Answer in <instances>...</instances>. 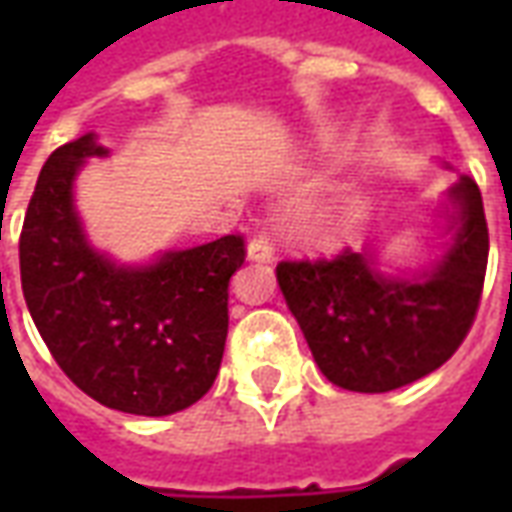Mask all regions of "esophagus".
Here are the masks:
<instances>
[{
    "label": "esophagus",
    "instance_id": "esophagus-1",
    "mask_svg": "<svg viewBox=\"0 0 512 512\" xmlns=\"http://www.w3.org/2000/svg\"><path fill=\"white\" fill-rule=\"evenodd\" d=\"M246 255H249V260H257V263L271 260V257H274V238L268 233L255 235V238L249 241V246H246Z\"/></svg>",
    "mask_w": 512,
    "mask_h": 512
}]
</instances>
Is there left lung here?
I'll return each instance as SVG.
<instances>
[{"label": "left lung", "mask_w": 512, "mask_h": 512, "mask_svg": "<svg viewBox=\"0 0 512 512\" xmlns=\"http://www.w3.org/2000/svg\"><path fill=\"white\" fill-rule=\"evenodd\" d=\"M455 238L419 277H384L373 257L282 260L277 282L332 384L389 392L439 370L472 329L488 266V224L472 178L450 189Z\"/></svg>", "instance_id": "1"}]
</instances>
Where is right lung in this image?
Returning <instances> with one entry per match:
<instances>
[{
  "instance_id": "obj_1",
  "label": "right lung",
  "mask_w": 512,
  "mask_h": 512,
  "mask_svg": "<svg viewBox=\"0 0 512 512\" xmlns=\"http://www.w3.org/2000/svg\"><path fill=\"white\" fill-rule=\"evenodd\" d=\"M104 153L84 134L46 158L18 241L21 288L54 362L84 395L126 414L167 417L216 381L244 235L167 252L153 266H115L87 244L73 208L76 172Z\"/></svg>"
}]
</instances>
